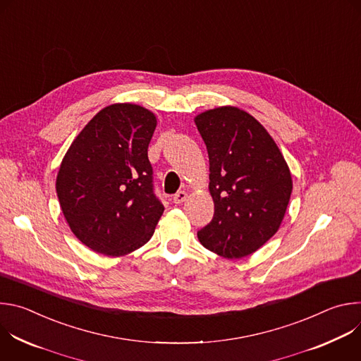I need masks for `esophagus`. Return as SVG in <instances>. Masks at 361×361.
I'll return each instance as SVG.
<instances>
[{
  "label": "esophagus",
  "instance_id": "34e87169",
  "mask_svg": "<svg viewBox=\"0 0 361 361\" xmlns=\"http://www.w3.org/2000/svg\"><path fill=\"white\" fill-rule=\"evenodd\" d=\"M187 197H188V194H187L185 191H178V192L173 197V201H174L176 204H181V202H184V201L187 200Z\"/></svg>",
  "mask_w": 361,
  "mask_h": 361
}]
</instances>
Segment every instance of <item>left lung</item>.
I'll use <instances>...</instances> for the list:
<instances>
[{"label": "left lung", "mask_w": 361, "mask_h": 361, "mask_svg": "<svg viewBox=\"0 0 361 361\" xmlns=\"http://www.w3.org/2000/svg\"><path fill=\"white\" fill-rule=\"evenodd\" d=\"M207 145L214 217L197 235L224 259H241L280 228L293 180L276 141L252 116L224 106L198 114Z\"/></svg>", "instance_id": "obj_1"}]
</instances>
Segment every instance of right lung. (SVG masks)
Masks as SVG:
<instances>
[{"label": "right lung", "mask_w": 361, "mask_h": 361, "mask_svg": "<svg viewBox=\"0 0 361 361\" xmlns=\"http://www.w3.org/2000/svg\"><path fill=\"white\" fill-rule=\"evenodd\" d=\"M149 110L118 102L97 113L71 142L56 190L74 235L95 252L121 257L154 234L164 205L152 190Z\"/></svg>", "instance_id": "right-lung-1"}]
</instances>
